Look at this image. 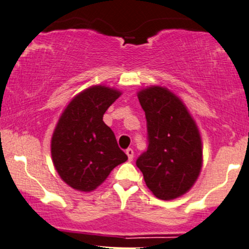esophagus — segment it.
<instances>
[{"mask_svg":"<svg viewBox=\"0 0 249 249\" xmlns=\"http://www.w3.org/2000/svg\"><path fill=\"white\" fill-rule=\"evenodd\" d=\"M125 154L128 156V160L132 161V159H134V151H132V148H127L125 150Z\"/></svg>","mask_w":249,"mask_h":249,"instance_id":"esophagus-1","label":"esophagus"}]
</instances>
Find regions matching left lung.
I'll list each match as a JSON object with an SVG mask.
<instances>
[{
	"instance_id": "8db88e82",
	"label": "left lung",
	"mask_w": 249,
	"mask_h": 249,
	"mask_svg": "<svg viewBox=\"0 0 249 249\" xmlns=\"http://www.w3.org/2000/svg\"><path fill=\"white\" fill-rule=\"evenodd\" d=\"M147 122L148 147L136 161L150 191L161 200L189 192L202 168L199 128L178 96L166 87L137 92Z\"/></svg>"
}]
</instances>
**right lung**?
<instances>
[{"label":"right lung","instance_id":"obj_1","mask_svg":"<svg viewBox=\"0 0 249 249\" xmlns=\"http://www.w3.org/2000/svg\"><path fill=\"white\" fill-rule=\"evenodd\" d=\"M121 93L111 87L91 86L74 96L59 117L51 137V158L58 175L74 190L93 191L128 160L103 121Z\"/></svg>","mask_w":249,"mask_h":249}]
</instances>
